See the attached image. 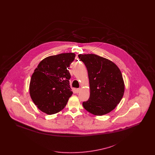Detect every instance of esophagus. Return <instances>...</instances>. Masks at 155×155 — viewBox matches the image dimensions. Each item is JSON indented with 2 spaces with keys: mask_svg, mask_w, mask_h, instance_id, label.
<instances>
[{
  "mask_svg": "<svg viewBox=\"0 0 155 155\" xmlns=\"http://www.w3.org/2000/svg\"><path fill=\"white\" fill-rule=\"evenodd\" d=\"M81 91V88H77L75 89V92L77 94V93H79Z\"/></svg>",
  "mask_w": 155,
  "mask_h": 155,
  "instance_id": "esophagus-1",
  "label": "esophagus"
}]
</instances>
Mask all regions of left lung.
Masks as SVG:
<instances>
[{
  "label": "left lung",
  "mask_w": 155,
  "mask_h": 155,
  "mask_svg": "<svg viewBox=\"0 0 155 155\" xmlns=\"http://www.w3.org/2000/svg\"><path fill=\"white\" fill-rule=\"evenodd\" d=\"M85 64L88 74L90 96L82 103L89 113L106 114L115 109L124 92L121 73L113 62L94 54H78Z\"/></svg>",
  "instance_id": "obj_1"
}]
</instances>
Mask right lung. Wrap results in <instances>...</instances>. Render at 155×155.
I'll return each instance as SVG.
<instances>
[{"label": "right lung", "mask_w": 155, "mask_h": 155, "mask_svg": "<svg viewBox=\"0 0 155 155\" xmlns=\"http://www.w3.org/2000/svg\"><path fill=\"white\" fill-rule=\"evenodd\" d=\"M75 54L61 53L43 59L32 75L31 97L40 110L53 114L63 110L72 95L68 70Z\"/></svg>", "instance_id": "right-lung-1"}]
</instances>
